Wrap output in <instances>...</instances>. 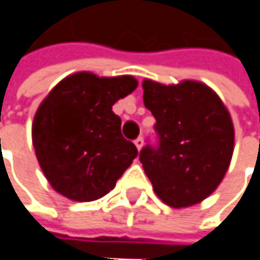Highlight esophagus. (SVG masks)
<instances>
[{"instance_id":"esophagus-1","label":"esophagus","mask_w":260,"mask_h":260,"mask_svg":"<svg viewBox=\"0 0 260 260\" xmlns=\"http://www.w3.org/2000/svg\"><path fill=\"white\" fill-rule=\"evenodd\" d=\"M135 146H137V149H138V150H141V149H143V146H144V140H143V137H138V138L135 140Z\"/></svg>"}]
</instances>
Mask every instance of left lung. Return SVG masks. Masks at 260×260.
I'll return each instance as SVG.
<instances>
[{
	"instance_id": "8db88e82",
	"label": "left lung",
	"mask_w": 260,
	"mask_h": 260,
	"mask_svg": "<svg viewBox=\"0 0 260 260\" xmlns=\"http://www.w3.org/2000/svg\"><path fill=\"white\" fill-rule=\"evenodd\" d=\"M144 106L156 119L157 146L140 160L154 193L173 208L195 205L211 195L229 168L234 125L219 95L207 84L144 80Z\"/></svg>"
}]
</instances>
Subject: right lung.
Wrapping results in <instances>:
<instances>
[{"mask_svg": "<svg viewBox=\"0 0 260 260\" xmlns=\"http://www.w3.org/2000/svg\"><path fill=\"white\" fill-rule=\"evenodd\" d=\"M132 76L76 73L60 80L40 104L32 122L38 164L52 187L73 201L107 195L137 157L120 132L113 106L135 90Z\"/></svg>", "mask_w": 260, "mask_h": 260, "instance_id": "obj_1", "label": "right lung"}]
</instances>
